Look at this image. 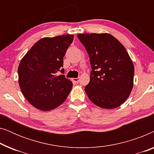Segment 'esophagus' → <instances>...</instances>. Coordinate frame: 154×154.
I'll list each match as a JSON object with an SVG mask.
<instances>
[{"label":"esophagus","instance_id":"1","mask_svg":"<svg viewBox=\"0 0 154 154\" xmlns=\"http://www.w3.org/2000/svg\"><path fill=\"white\" fill-rule=\"evenodd\" d=\"M80 79L79 78H75V79H73V81L75 82V83H79Z\"/></svg>","mask_w":154,"mask_h":154}]
</instances>
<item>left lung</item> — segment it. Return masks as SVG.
Masks as SVG:
<instances>
[{"label": "left lung", "instance_id": "8db88e82", "mask_svg": "<svg viewBox=\"0 0 154 154\" xmlns=\"http://www.w3.org/2000/svg\"><path fill=\"white\" fill-rule=\"evenodd\" d=\"M92 71L85 91L92 102L114 109L129 97L133 87L134 65L125 47L109 33H80Z\"/></svg>", "mask_w": 154, "mask_h": 154}]
</instances>
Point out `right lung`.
Listing matches in <instances>:
<instances>
[{"instance_id": "obj_1", "label": "right lung", "mask_w": 154, "mask_h": 154, "mask_svg": "<svg viewBox=\"0 0 154 154\" xmlns=\"http://www.w3.org/2000/svg\"><path fill=\"white\" fill-rule=\"evenodd\" d=\"M73 35L43 38L33 45L18 67L19 85L35 108L50 111L66 100L73 83L65 78L63 58ZM59 72L61 74L57 75Z\"/></svg>"}]
</instances>
